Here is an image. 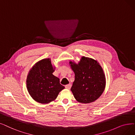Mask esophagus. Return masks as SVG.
<instances>
[{
  "label": "esophagus",
  "mask_w": 135,
  "mask_h": 135,
  "mask_svg": "<svg viewBox=\"0 0 135 135\" xmlns=\"http://www.w3.org/2000/svg\"><path fill=\"white\" fill-rule=\"evenodd\" d=\"M71 86H72V85L71 84H69L65 85V88L66 89H69L70 88H71Z\"/></svg>",
  "instance_id": "esophagus-1"
}]
</instances>
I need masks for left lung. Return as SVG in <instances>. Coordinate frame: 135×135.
Segmentation results:
<instances>
[{"label":"left lung","instance_id":"1","mask_svg":"<svg viewBox=\"0 0 135 135\" xmlns=\"http://www.w3.org/2000/svg\"><path fill=\"white\" fill-rule=\"evenodd\" d=\"M75 74L71 91L75 99L81 103H90L101 96L105 86V77L97 61L82 57L78 64L70 62Z\"/></svg>","mask_w":135,"mask_h":135}]
</instances>
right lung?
<instances>
[{
	"label": "right lung",
	"mask_w": 135,
	"mask_h": 135,
	"mask_svg": "<svg viewBox=\"0 0 135 135\" xmlns=\"http://www.w3.org/2000/svg\"><path fill=\"white\" fill-rule=\"evenodd\" d=\"M54 69L49 58L35 64L28 73L26 80L28 92L37 102L46 104L54 100L64 88L60 79L52 74Z\"/></svg>",
	"instance_id": "right-lung-1"
}]
</instances>
